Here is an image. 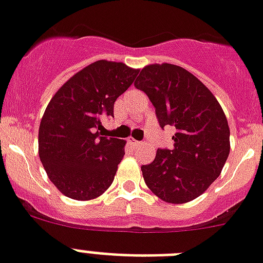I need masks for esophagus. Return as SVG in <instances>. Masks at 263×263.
I'll return each mask as SVG.
<instances>
[{"mask_svg":"<svg viewBox=\"0 0 263 263\" xmlns=\"http://www.w3.org/2000/svg\"><path fill=\"white\" fill-rule=\"evenodd\" d=\"M128 142H129V144L132 145H140V142H138V140H135V139H132V138H129Z\"/></svg>","mask_w":263,"mask_h":263,"instance_id":"esophagus-1","label":"esophagus"}]
</instances>
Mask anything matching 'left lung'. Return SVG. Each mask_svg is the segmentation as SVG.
Instances as JSON below:
<instances>
[{
	"mask_svg": "<svg viewBox=\"0 0 263 263\" xmlns=\"http://www.w3.org/2000/svg\"><path fill=\"white\" fill-rule=\"evenodd\" d=\"M135 87L155 107L160 127H175L171 149H158L142 165L145 184L167 203H187L202 195L220 175L230 154L226 115L210 89L174 64L143 68Z\"/></svg>",
	"mask_w": 263,
	"mask_h": 263,
	"instance_id": "8db88e82",
	"label": "left lung"
}]
</instances>
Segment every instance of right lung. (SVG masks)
Returning a JSON list of instances; mask_svg holds the SVG:
<instances>
[{
  "mask_svg": "<svg viewBox=\"0 0 263 263\" xmlns=\"http://www.w3.org/2000/svg\"><path fill=\"white\" fill-rule=\"evenodd\" d=\"M138 72L123 63L95 61L49 101L40 123L39 155L50 182L68 198L95 199L114 182L125 142L98 129L114 116L115 101Z\"/></svg>",
  "mask_w": 263,
  "mask_h": 263,
  "instance_id": "obj_1",
  "label": "right lung"
}]
</instances>
